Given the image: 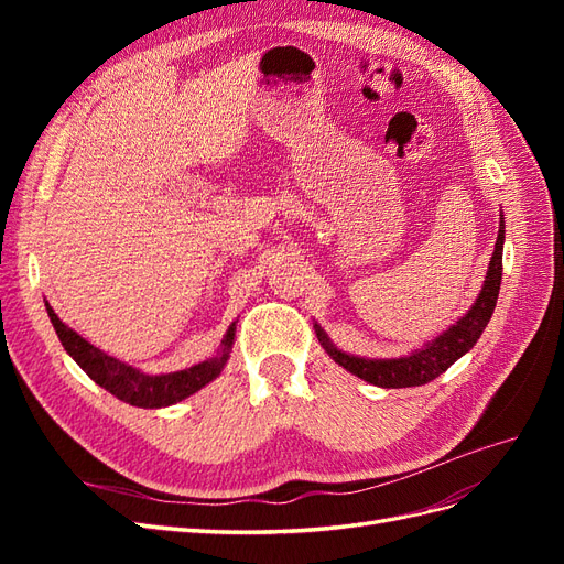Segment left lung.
<instances>
[{
	"label": "left lung",
	"mask_w": 564,
	"mask_h": 564,
	"mask_svg": "<svg viewBox=\"0 0 564 564\" xmlns=\"http://www.w3.org/2000/svg\"><path fill=\"white\" fill-rule=\"evenodd\" d=\"M503 232L506 230H503V218H501L497 247H494L489 270H487V280L480 296H477V301L473 303V308L460 317L452 329L440 334L425 348L412 352L409 357H398V360H365V357H355V355L336 350L329 344V338L324 336V332L315 327L324 350L332 355L334 362H338L340 367L355 373V377H360L373 386L412 388V386L431 383L433 379L440 377L442 371H447L460 355H466L477 344V338L482 336L494 308H497L501 272H503Z\"/></svg>",
	"instance_id": "left-lung-1"
}]
</instances>
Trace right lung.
<instances>
[{"label":"right lung","instance_id":"right-lung-1","mask_svg":"<svg viewBox=\"0 0 564 564\" xmlns=\"http://www.w3.org/2000/svg\"><path fill=\"white\" fill-rule=\"evenodd\" d=\"M46 313L51 317V324H54L63 348L84 371H87V377L91 381L112 392L117 400L133 406H143V409H160V406L181 402L187 395L197 392L199 388L207 386L209 381H214L220 373V369H224V365L228 362V352L232 348V338H235V322H232L224 340H220V352L214 357V360H207L183 371L148 377V373L139 371L135 367L115 360V357L91 346L89 340H84L77 332L65 327L48 303H46Z\"/></svg>","mask_w":564,"mask_h":564}]
</instances>
